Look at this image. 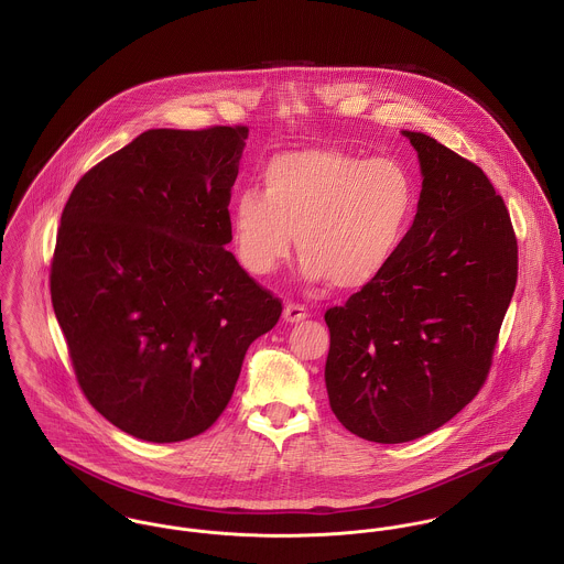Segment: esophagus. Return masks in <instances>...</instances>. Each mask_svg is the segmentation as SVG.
<instances>
[{
  "label": "esophagus",
  "mask_w": 564,
  "mask_h": 564,
  "mask_svg": "<svg viewBox=\"0 0 564 564\" xmlns=\"http://www.w3.org/2000/svg\"><path fill=\"white\" fill-rule=\"evenodd\" d=\"M308 319V311L302 304H286L284 308V322L300 323Z\"/></svg>",
  "instance_id": "esophagus-1"
}]
</instances>
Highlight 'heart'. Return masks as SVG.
I'll return each instance as SVG.
<instances>
[{
  "mask_svg": "<svg viewBox=\"0 0 564 564\" xmlns=\"http://www.w3.org/2000/svg\"><path fill=\"white\" fill-rule=\"evenodd\" d=\"M232 206V237L242 267L273 273L293 251L308 280L356 291L391 264L416 213V186L393 159L340 150H297L273 156Z\"/></svg>",
  "mask_w": 564,
  "mask_h": 564,
  "instance_id": "obj_1",
  "label": "heart"
}]
</instances>
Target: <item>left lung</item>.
I'll use <instances>...</instances> for the list:
<instances>
[{"mask_svg":"<svg viewBox=\"0 0 564 564\" xmlns=\"http://www.w3.org/2000/svg\"><path fill=\"white\" fill-rule=\"evenodd\" d=\"M403 137L423 175L412 228L378 280L325 311L329 408L373 443L430 434L480 393L517 286L514 228L482 169Z\"/></svg>","mask_w":564,"mask_h":564,"instance_id":"left-lung-1","label":"left lung"}]
</instances>
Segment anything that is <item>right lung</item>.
<instances>
[{
	"label": "right lung",
	"instance_id": "right-lung-1",
	"mask_svg": "<svg viewBox=\"0 0 564 564\" xmlns=\"http://www.w3.org/2000/svg\"><path fill=\"white\" fill-rule=\"evenodd\" d=\"M245 126L148 130L72 191L50 269L84 398L152 443L206 432L282 315L226 249Z\"/></svg>",
	"mask_w": 564,
	"mask_h": 564
}]
</instances>
